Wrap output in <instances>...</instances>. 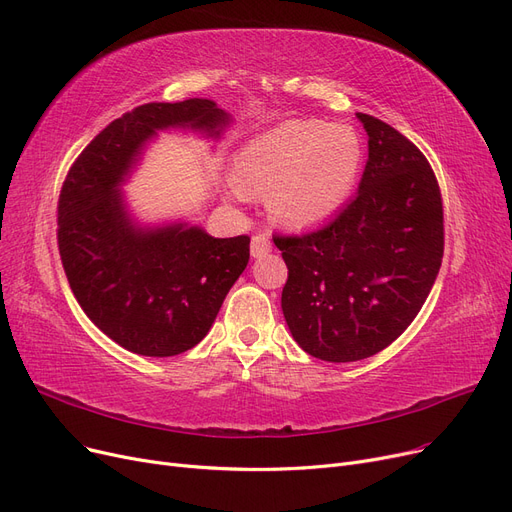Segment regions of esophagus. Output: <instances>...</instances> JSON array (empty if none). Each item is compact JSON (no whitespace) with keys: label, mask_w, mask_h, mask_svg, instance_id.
Instances as JSON below:
<instances>
[{"label":"esophagus","mask_w":512,"mask_h":512,"mask_svg":"<svg viewBox=\"0 0 512 512\" xmlns=\"http://www.w3.org/2000/svg\"><path fill=\"white\" fill-rule=\"evenodd\" d=\"M270 251H272L270 238H267L265 234H255L253 240H251V257H253V259H259V257L267 255Z\"/></svg>","instance_id":"obj_1"}]
</instances>
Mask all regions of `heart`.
Wrapping results in <instances>:
<instances>
[{
    "label": "heart",
    "mask_w": 512,
    "mask_h": 512,
    "mask_svg": "<svg viewBox=\"0 0 512 512\" xmlns=\"http://www.w3.org/2000/svg\"><path fill=\"white\" fill-rule=\"evenodd\" d=\"M363 166V145L348 124L286 120L242 145L232 180L245 197H267L274 220L313 228L351 197Z\"/></svg>",
    "instance_id": "b5f03b06"
}]
</instances>
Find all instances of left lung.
I'll return each mask as SVG.
<instances>
[{"mask_svg":"<svg viewBox=\"0 0 512 512\" xmlns=\"http://www.w3.org/2000/svg\"><path fill=\"white\" fill-rule=\"evenodd\" d=\"M357 118L369 137L357 197L315 232L274 236L288 267V330L330 363L367 359L405 332L444 253L442 197L425 155L390 124Z\"/></svg>","mask_w":512,"mask_h":512,"instance_id":"1","label":"left lung"}]
</instances>
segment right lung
Listing matches in <instances>:
<instances>
[{"instance_id": "add662e5", "label": "right lung", "mask_w": 512, "mask_h": 512, "mask_svg": "<svg viewBox=\"0 0 512 512\" xmlns=\"http://www.w3.org/2000/svg\"><path fill=\"white\" fill-rule=\"evenodd\" d=\"M232 118L211 99L147 103L105 126L72 164L58 203V245L78 305L130 353L197 346L249 263V236L215 238L176 220L143 224L122 186L161 130L218 141Z\"/></svg>"}]
</instances>
